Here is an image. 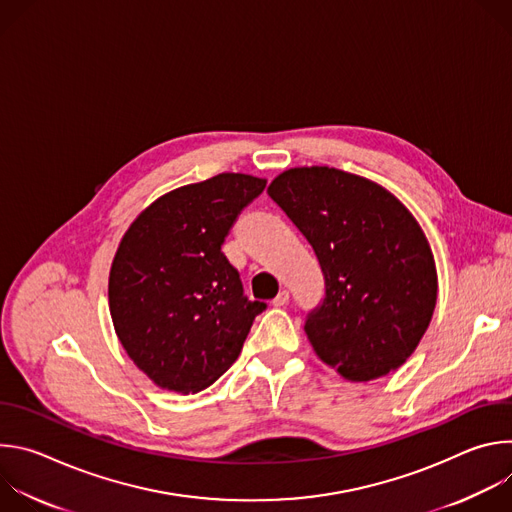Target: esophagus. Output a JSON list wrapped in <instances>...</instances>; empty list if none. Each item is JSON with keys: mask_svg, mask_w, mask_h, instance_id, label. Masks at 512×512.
Returning a JSON list of instances; mask_svg holds the SVG:
<instances>
[{"mask_svg": "<svg viewBox=\"0 0 512 512\" xmlns=\"http://www.w3.org/2000/svg\"><path fill=\"white\" fill-rule=\"evenodd\" d=\"M287 302H289V291H287V289H281L279 294L275 296V300H273V306H275V308H281V306H287Z\"/></svg>", "mask_w": 512, "mask_h": 512, "instance_id": "1", "label": "esophagus"}]
</instances>
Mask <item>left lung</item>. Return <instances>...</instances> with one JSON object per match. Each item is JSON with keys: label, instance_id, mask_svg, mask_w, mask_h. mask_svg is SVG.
Wrapping results in <instances>:
<instances>
[{"label": "left lung", "instance_id": "left-lung-1", "mask_svg": "<svg viewBox=\"0 0 512 512\" xmlns=\"http://www.w3.org/2000/svg\"><path fill=\"white\" fill-rule=\"evenodd\" d=\"M267 194L324 273V300L304 326L316 354L348 381L401 367L437 300L433 255L413 214L383 186L328 166L291 168Z\"/></svg>", "mask_w": 512, "mask_h": 512}]
</instances>
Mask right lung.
Returning <instances> with one entry per match:
<instances>
[{
	"mask_svg": "<svg viewBox=\"0 0 512 512\" xmlns=\"http://www.w3.org/2000/svg\"><path fill=\"white\" fill-rule=\"evenodd\" d=\"M265 184L227 172L182 186L123 235L109 273V310L125 352L158 387L188 395L212 385L265 310L243 294L239 271L221 251Z\"/></svg>",
	"mask_w": 512,
	"mask_h": 512,
	"instance_id": "1",
	"label": "right lung"
}]
</instances>
